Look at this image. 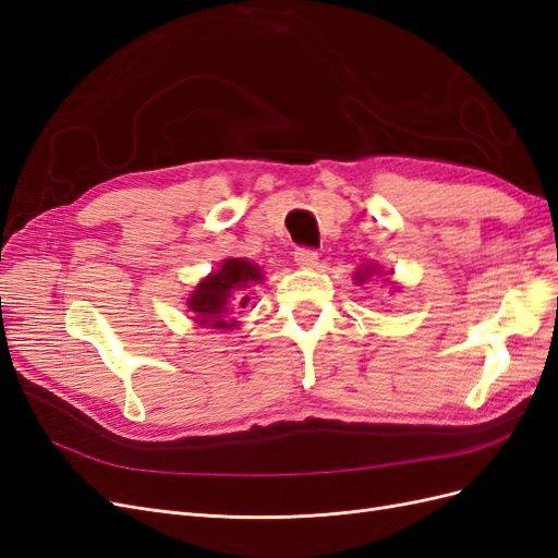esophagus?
<instances>
[{
	"mask_svg": "<svg viewBox=\"0 0 558 558\" xmlns=\"http://www.w3.org/2000/svg\"><path fill=\"white\" fill-rule=\"evenodd\" d=\"M293 258L300 267H314L318 263V253L314 248H307V246H298L295 253H293Z\"/></svg>",
	"mask_w": 558,
	"mask_h": 558,
	"instance_id": "esophagus-1",
	"label": "esophagus"
}]
</instances>
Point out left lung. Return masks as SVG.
Segmentation results:
<instances>
[{"label":"left lung","mask_w":558,"mask_h":558,"mask_svg":"<svg viewBox=\"0 0 558 558\" xmlns=\"http://www.w3.org/2000/svg\"><path fill=\"white\" fill-rule=\"evenodd\" d=\"M373 275H381V272L377 269V265H367L365 269H359L356 277H353V279H356V283H363V281H367V277H373Z\"/></svg>","instance_id":"1"}]
</instances>
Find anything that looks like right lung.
I'll return each mask as SVG.
<instances>
[{
  "instance_id": "1",
  "label": "right lung",
  "mask_w": 558,
  "mask_h": 558,
  "mask_svg": "<svg viewBox=\"0 0 558 558\" xmlns=\"http://www.w3.org/2000/svg\"><path fill=\"white\" fill-rule=\"evenodd\" d=\"M263 281V269L244 258H228L221 267L202 279L189 298V310L202 328H238V316L248 305L246 289Z\"/></svg>"
}]
</instances>
